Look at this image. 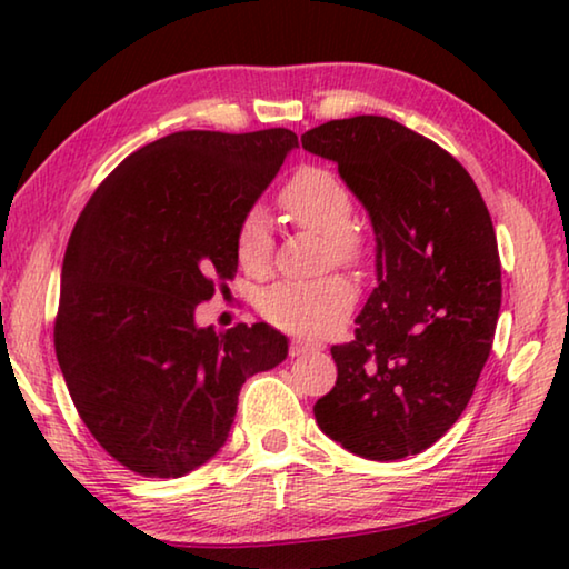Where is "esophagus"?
Segmentation results:
<instances>
[{
    "instance_id": "34e87169",
    "label": "esophagus",
    "mask_w": 569,
    "mask_h": 569,
    "mask_svg": "<svg viewBox=\"0 0 569 569\" xmlns=\"http://www.w3.org/2000/svg\"><path fill=\"white\" fill-rule=\"evenodd\" d=\"M321 346L319 343H308V341H293L291 343V356H306L311 351H319Z\"/></svg>"
}]
</instances>
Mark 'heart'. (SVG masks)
I'll list each match as a JSON object with an SVG mask.
<instances>
[{
  "label": "heart",
  "mask_w": 569,
  "mask_h": 569,
  "mask_svg": "<svg viewBox=\"0 0 569 569\" xmlns=\"http://www.w3.org/2000/svg\"><path fill=\"white\" fill-rule=\"evenodd\" d=\"M278 203L296 226L316 230L326 240V258L341 266H359L366 258V240L351 226L353 198L343 180L321 166H303L278 192ZM236 258L243 273L261 278L271 271L273 238L261 210L243 218L236 233ZM359 291L343 276L319 281H283L261 296V313L286 333L319 339L339 329L353 311Z\"/></svg>",
  "instance_id": "1"
}]
</instances>
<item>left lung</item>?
I'll return each instance as SVG.
<instances>
[{
  "label": "left lung",
  "mask_w": 569,
  "mask_h": 569,
  "mask_svg": "<svg viewBox=\"0 0 569 569\" xmlns=\"http://www.w3.org/2000/svg\"><path fill=\"white\" fill-rule=\"evenodd\" d=\"M369 210L377 288L356 339L331 346L336 387L316 401L323 435L393 461L445 437L475 393L502 303L495 226L475 180L437 142L379 114L301 134Z\"/></svg>",
  "instance_id": "left-lung-1"
}]
</instances>
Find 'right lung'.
<instances>
[{"label":"right lung","instance_id":"obj_1","mask_svg":"<svg viewBox=\"0 0 569 569\" xmlns=\"http://www.w3.org/2000/svg\"><path fill=\"white\" fill-rule=\"evenodd\" d=\"M296 132L182 130L132 152L92 192L67 243L54 351L108 455L182 477L226 445L248 377L288 356L268 323L223 333L196 306L236 276V233Z\"/></svg>","mask_w":569,"mask_h":569}]
</instances>
